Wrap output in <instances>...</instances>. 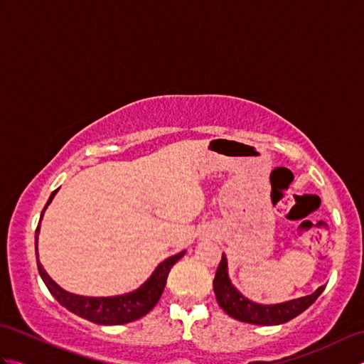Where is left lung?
I'll list each match as a JSON object with an SVG mask.
<instances>
[{
  "label": "left lung",
  "mask_w": 364,
  "mask_h": 364,
  "mask_svg": "<svg viewBox=\"0 0 364 364\" xmlns=\"http://www.w3.org/2000/svg\"><path fill=\"white\" fill-rule=\"evenodd\" d=\"M213 284L215 299H218V304L223 311L231 318L247 323H255V326H278V323H284L297 318L300 313L310 308L316 299L321 296L322 291L326 289V286H321L310 296L292 299L283 301V304H257V301L242 296V292H239L236 286L231 283L225 253H222L220 264L218 267V272H215Z\"/></svg>",
  "instance_id": "left-lung-1"
}]
</instances>
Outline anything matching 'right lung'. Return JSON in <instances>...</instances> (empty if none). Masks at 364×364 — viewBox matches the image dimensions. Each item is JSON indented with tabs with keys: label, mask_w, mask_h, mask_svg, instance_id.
<instances>
[{
	"label": "right lung",
	"mask_w": 364,
	"mask_h": 364,
	"mask_svg": "<svg viewBox=\"0 0 364 364\" xmlns=\"http://www.w3.org/2000/svg\"><path fill=\"white\" fill-rule=\"evenodd\" d=\"M56 189L50 196L48 202H46L41 220L43 218V213L48 205L53 202L54 196L58 194ZM38 233H41V222H38L37 230H36V255H37V269L38 274H41L43 283L46 288L53 294V297L56 299L60 305L65 306L68 311L75 313L82 319H87L94 323H100V326H122V323L133 322L136 319H141L149 311L153 310V306L158 304V300L162 296V291L166 288V282L170 269L173 267L178 259L184 257L186 250L173 255V257H168L162 262H159L158 267L153 270L149 280L144 284L139 286L137 289L120 294V296H112V297H87V296H78V294H72L65 289L60 288V286L53 280V278L46 274V270L38 261V250H37V241H38Z\"/></svg>",
	"instance_id": "right-lung-1"
}]
</instances>
